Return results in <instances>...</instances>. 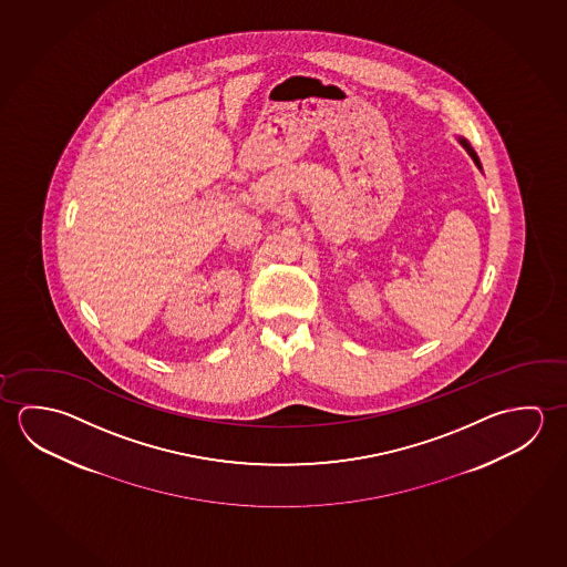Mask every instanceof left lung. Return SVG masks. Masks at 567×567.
Instances as JSON below:
<instances>
[{
	"label": "left lung",
	"instance_id": "obj_1",
	"mask_svg": "<svg viewBox=\"0 0 567 567\" xmlns=\"http://www.w3.org/2000/svg\"><path fill=\"white\" fill-rule=\"evenodd\" d=\"M461 144H463L464 150H466V152L471 154V158L474 159V164L481 167V159H478V156H476V152H474L473 146H471V144H468V142H466V140L463 138H461ZM481 169H483V167H481Z\"/></svg>",
	"mask_w": 567,
	"mask_h": 567
}]
</instances>
